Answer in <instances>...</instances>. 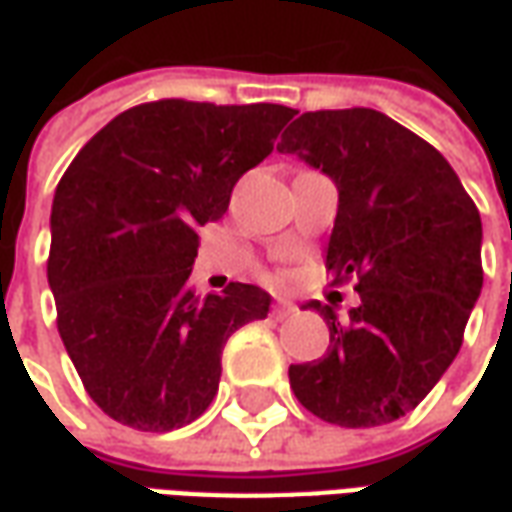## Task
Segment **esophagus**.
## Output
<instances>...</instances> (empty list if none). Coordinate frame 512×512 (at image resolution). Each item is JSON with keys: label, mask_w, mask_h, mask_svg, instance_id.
Wrapping results in <instances>:
<instances>
[{"label": "esophagus", "mask_w": 512, "mask_h": 512, "mask_svg": "<svg viewBox=\"0 0 512 512\" xmlns=\"http://www.w3.org/2000/svg\"><path fill=\"white\" fill-rule=\"evenodd\" d=\"M297 311V306L292 300H286V297H278L273 303V317L275 320H286V317H292Z\"/></svg>", "instance_id": "1"}]
</instances>
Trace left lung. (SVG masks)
Segmentation results:
<instances>
[{
	"label": "left lung",
	"mask_w": 512,
	"mask_h": 512,
	"mask_svg": "<svg viewBox=\"0 0 512 512\" xmlns=\"http://www.w3.org/2000/svg\"><path fill=\"white\" fill-rule=\"evenodd\" d=\"M336 184L328 270L358 278L361 306L328 322V353L289 366L303 408L339 427L394 422L455 361L482 289V223L458 173L378 110L303 112L278 143Z\"/></svg>",
	"instance_id": "8db88e82"
}]
</instances>
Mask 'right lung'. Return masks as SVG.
Segmentation results:
<instances>
[{"label":"right lung","mask_w":512,"mask_h":512,"mask_svg":"<svg viewBox=\"0 0 512 512\" xmlns=\"http://www.w3.org/2000/svg\"><path fill=\"white\" fill-rule=\"evenodd\" d=\"M284 104L165 99L112 118L71 162L52 204L57 331L85 389L115 422L168 433L215 400L228 336L273 297L190 286L198 228L226 215L245 170L273 154Z\"/></svg>","instance_id":"obj_1"}]
</instances>
